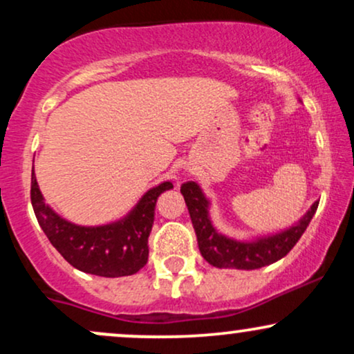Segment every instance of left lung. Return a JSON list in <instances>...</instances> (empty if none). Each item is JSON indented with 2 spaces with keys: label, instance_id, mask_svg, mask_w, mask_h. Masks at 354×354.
<instances>
[{
  "label": "left lung",
  "instance_id": "obj_1",
  "mask_svg": "<svg viewBox=\"0 0 354 354\" xmlns=\"http://www.w3.org/2000/svg\"><path fill=\"white\" fill-rule=\"evenodd\" d=\"M181 194L185 196V203L188 206L203 258L216 268H233V270H258L284 258L306 231L319 203H313L303 218L298 219L290 228L273 234H265V236L234 239L214 228L209 218L211 203L198 183H185L181 186Z\"/></svg>",
  "mask_w": 354,
  "mask_h": 354
}]
</instances>
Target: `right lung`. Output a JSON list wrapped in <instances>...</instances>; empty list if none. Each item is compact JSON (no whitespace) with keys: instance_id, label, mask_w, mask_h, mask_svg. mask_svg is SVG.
I'll list each match as a JSON object with an SVG mask.
<instances>
[{"instance_id":"add662e5","label":"right lung","mask_w":354,"mask_h":354,"mask_svg":"<svg viewBox=\"0 0 354 354\" xmlns=\"http://www.w3.org/2000/svg\"><path fill=\"white\" fill-rule=\"evenodd\" d=\"M171 181L148 189L136 206L118 221L101 226H80L61 218L44 203L31 173V205L36 219L58 253L83 273L120 278L135 274L148 263V236L154 221V206L161 193L171 189Z\"/></svg>"}]
</instances>
